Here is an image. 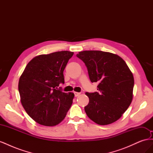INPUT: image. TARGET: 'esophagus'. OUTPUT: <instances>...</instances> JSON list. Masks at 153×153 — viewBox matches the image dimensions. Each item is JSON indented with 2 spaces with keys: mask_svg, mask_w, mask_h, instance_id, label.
Listing matches in <instances>:
<instances>
[{
  "mask_svg": "<svg viewBox=\"0 0 153 153\" xmlns=\"http://www.w3.org/2000/svg\"><path fill=\"white\" fill-rule=\"evenodd\" d=\"M74 94H75V96L76 97L78 96H79L80 94V92H74Z\"/></svg>",
  "mask_w": 153,
  "mask_h": 153,
  "instance_id": "obj_1",
  "label": "esophagus"
}]
</instances>
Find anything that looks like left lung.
Instances as JSON below:
<instances>
[{
	"label": "left lung",
	"instance_id": "1",
	"mask_svg": "<svg viewBox=\"0 0 153 153\" xmlns=\"http://www.w3.org/2000/svg\"><path fill=\"white\" fill-rule=\"evenodd\" d=\"M76 56L85 63L91 82L98 84V92L85 93L89 98L87 115L100 125L117 121L133 99L134 78L126 63L116 54L99 50L83 51Z\"/></svg>",
	"mask_w": 153,
	"mask_h": 153
}]
</instances>
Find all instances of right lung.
Segmentation results:
<instances>
[{
  "label": "right lung",
  "instance_id": "right-lung-1",
  "mask_svg": "<svg viewBox=\"0 0 153 153\" xmlns=\"http://www.w3.org/2000/svg\"><path fill=\"white\" fill-rule=\"evenodd\" d=\"M61 51L38 55L27 64L18 82L21 103L29 116L39 124L56 126L65 118L73 103V92L58 89L64 84V70L73 55Z\"/></svg>",
  "mask_w": 153,
  "mask_h": 153
}]
</instances>
